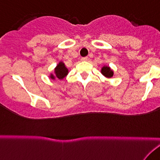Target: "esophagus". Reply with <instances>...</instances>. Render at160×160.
Listing matches in <instances>:
<instances>
[{
  "instance_id": "esophagus-1",
  "label": "esophagus",
  "mask_w": 160,
  "mask_h": 160,
  "mask_svg": "<svg viewBox=\"0 0 160 160\" xmlns=\"http://www.w3.org/2000/svg\"><path fill=\"white\" fill-rule=\"evenodd\" d=\"M88 59V56H85V57H82L81 58V60L82 61H87Z\"/></svg>"
}]
</instances>
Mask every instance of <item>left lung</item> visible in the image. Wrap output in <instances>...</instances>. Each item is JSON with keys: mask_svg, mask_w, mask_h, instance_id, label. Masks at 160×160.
Here are the masks:
<instances>
[{"mask_svg": "<svg viewBox=\"0 0 160 160\" xmlns=\"http://www.w3.org/2000/svg\"><path fill=\"white\" fill-rule=\"evenodd\" d=\"M101 72H102L103 75L107 77H111L113 76V71L108 67H103L102 70H101Z\"/></svg>", "mask_w": 160, "mask_h": 160, "instance_id": "obj_1", "label": "left lung"}]
</instances>
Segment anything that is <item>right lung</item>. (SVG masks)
Wrapping results in <instances>:
<instances>
[{
	"label": "right lung",
	"instance_id": "obj_1",
	"mask_svg": "<svg viewBox=\"0 0 160 160\" xmlns=\"http://www.w3.org/2000/svg\"><path fill=\"white\" fill-rule=\"evenodd\" d=\"M67 74H68V70L65 67L63 62H60L55 69V75L51 74L50 77L52 79H55V77H57L59 80H62Z\"/></svg>",
	"mask_w": 160,
	"mask_h": 160
}]
</instances>
